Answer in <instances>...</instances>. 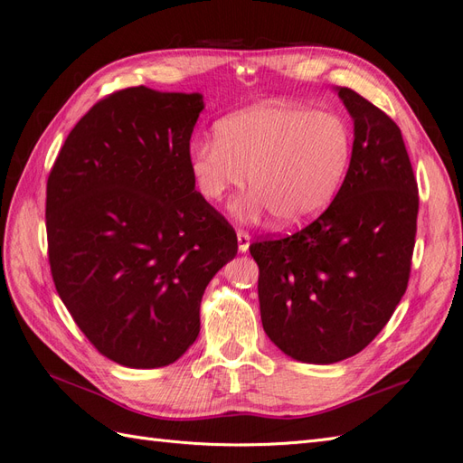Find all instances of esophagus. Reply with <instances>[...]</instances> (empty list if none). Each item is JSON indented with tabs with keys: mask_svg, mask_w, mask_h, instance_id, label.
Wrapping results in <instances>:
<instances>
[{
	"mask_svg": "<svg viewBox=\"0 0 463 463\" xmlns=\"http://www.w3.org/2000/svg\"><path fill=\"white\" fill-rule=\"evenodd\" d=\"M249 243H251V235H249L245 230H237V247H240L241 253L247 251Z\"/></svg>",
	"mask_w": 463,
	"mask_h": 463,
	"instance_id": "obj_1",
	"label": "esophagus"
}]
</instances>
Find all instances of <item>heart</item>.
<instances>
[{
	"label": "heart",
	"instance_id": "1",
	"mask_svg": "<svg viewBox=\"0 0 463 463\" xmlns=\"http://www.w3.org/2000/svg\"><path fill=\"white\" fill-rule=\"evenodd\" d=\"M353 132L333 110L262 103L222 118L216 142L191 152V173L206 201L247 183V212L269 210L279 228L317 218L339 193L351 167Z\"/></svg>",
	"mask_w": 463,
	"mask_h": 463
}]
</instances>
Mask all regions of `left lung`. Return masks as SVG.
<instances>
[{"instance_id":"1","label":"left lung","mask_w":463,"mask_h":463,"mask_svg":"<svg viewBox=\"0 0 463 463\" xmlns=\"http://www.w3.org/2000/svg\"><path fill=\"white\" fill-rule=\"evenodd\" d=\"M351 167L335 201L292 235L249 245L262 329L284 354L333 364L358 354L407 290L419 189L397 124L348 87Z\"/></svg>"}]
</instances>
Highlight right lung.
Returning <instances> with one entry per match:
<instances>
[{
	"mask_svg": "<svg viewBox=\"0 0 463 463\" xmlns=\"http://www.w3.org/2000/svg\"><path fill=\"white\" fill-rule=\"evenodd\" d=\"M201 93L128 87L95 103L46 183L48 260L58 296L103 356L161 368L201 331L212 277L237 235L194 191Z\"/></svg>",
	"mask_w": 463,
	"mask_h": 463,
	"instance_id": "right-lung-1",
	"label": "right lung"
}]
</instances>
